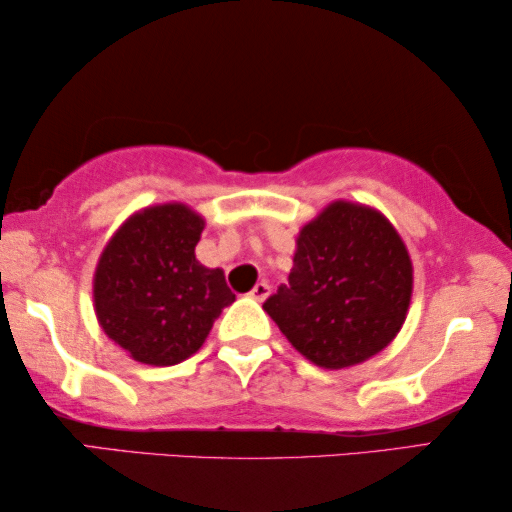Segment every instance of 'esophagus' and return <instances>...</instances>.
<instances>
[{
  "mask_svg": "<svg viewBox=\"0 0 512 512\" xmlns=\"http://www.w3.org/2000/svg\"><path fill=\"white\" fill-rule=\"evenodd\" d=\"M268 293H270V284L268 282H258L254 289L249 291V296L254 298V300H258V303H263V300L268 298Z\"/></svg>",
  "mask_w": 512,
  "mask_h": 512,
  "instance_id": "obj_1",
  "label": "esophagus"
}]
</instances>
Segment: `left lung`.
Wrapping results in <instances>:
<instances>
[{"label": "left lung", "instance_id": "8db88e82", "mask_svg": "<svg viewBox=\"0 0 512 512\" xmlns=\"http://www.w3.org/2000/svg\"><path fill=\"white\" fill-rule=\"evenodd\" d=\"M289 284L263 303L286 340L321 368L356 366L401 331L412 261L375 209L338 200L298 235Z\"/></svg>", "mask_w": 512, "mask_h": 512}]
</instances>
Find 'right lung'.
I'll list each match as a JSON object with an SVG mask.
<instances>
[{
    "label": "right lung",
    "mask_w": 512,
    "mask_h": 512,
    "mask_svg": "<svg viewBox=\"0 0 512 512\" xmlns=\"http://www.w3.org/2000/svg\"><path fill=\"white\" fill-rule=\"evenodd\" d=\"M205 221L179 202L132 214L95 270L102 331L135 361L174 366L198 352L223 307L235 300L223 270L195 258Z\"/></svg>",
    "instance_id": "obj_1"
}]
</instances>
